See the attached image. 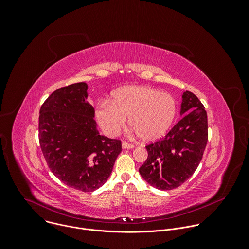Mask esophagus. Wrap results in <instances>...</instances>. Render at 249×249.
I'll return each mask as SVG.
<instances>
[{
  "mask_svg": "<svg viewBox=\"0 0 249 249\" xmlns=\"http://www.w3.org/2000/svg\"><path fill=\"white\" fill-rule=\"evenodd\" d=\"M122 148L123 149H134V145L126 143V142H123V143H122Z\"/></svg>",
  "mask_w": 249,
  "mask_h": 249,
  "instance_id": "34e87169",
  "label": "esophagus"
}]
</instances>
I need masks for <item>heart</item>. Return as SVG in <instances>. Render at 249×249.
<instances>
[{"label":"heart","instance_id":"heart-1","mask_svg":"<svg viewBox=\"0 0 249 249\" xmlns=\"http://www.w3.org/2000/svg\"><path fill=\"white\" fill-rule=\"evenodd\" d=\"M176 114V102L167 92L148 86H127L113 91L111 100H101L95 109V118L103 132L116 137L129 125L145 142L162 137Z\"/></svg>","mask_w":249,"mask_h":249}]
</instances>
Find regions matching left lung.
I'll list each match as a JSON object with an SVG mask.
<instances>
[{
  "label": "left lung",
  "instance_id": "8db88e82",
  "mask_svg": "<svg viewBox=\"0 0 249 249\" xmlns=\"http://www.w3.org/2000/svg\"><path fill=\"white\" fill-rule=\"evenodd\" d=\"M181 119L163 139L146 146L148 159L139 168L141 176L160 190L180 186L197 169L208 141L205 107L198 97L184 91Z\"/></svg>",
  "mask_w": 249,
  "mask_h": 249
}]
</instances>
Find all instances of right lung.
I'll return each instance as SVG.
<instances>
[{
    "instance_id": "1",
    "label": "right lung",
    "mask_w": 249,
    "mask_h": 249,
    "mask_svg": "<svg viewBox=\"0 0 249 249\" xmlns=\"http://www.w3.org/2000/svg\"><path fill=\"white\" fill-rule=\"evenodd\" d=\"M88 85L58 89L39 111V144L53 174L64 184L91 192L112 172L121 142L99 134L94 109L88 102Z\"/></svg>"
}]
</instances>
